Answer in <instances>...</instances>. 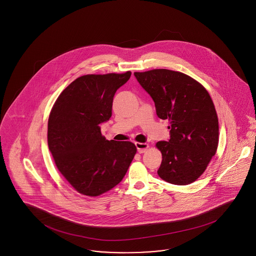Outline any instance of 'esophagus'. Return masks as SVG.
Masks as SVG:
<instances>
[{
	"label": "esophagus",
	"mask_w": 256,
	"mask_h": 256,
	"mask_svg": "<svg viewBox=\"0 0 256 256\" xmlns=\"http://www.w3.org/2000/svg\"><path fill=\"white\" fill-rule=\"evenodd\" d=\"M136 146L139 154L145 152V150H147L149 147V145L147 143H139V142H136Z\"/></svg>",
	"instance_id": "esophagus-1"
}]
</instances>
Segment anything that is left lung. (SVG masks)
Segmentation results:
<instances>
[{
    "mask_svg": "<svg viewBox=\"0 0 256 256\" xmlns=\"http://www.w3.org/2000/svg\"><path fill=\"white\" fill-rule=\"evenodd\" d=\"M134 76L152 98L158 117L170 122V139L156 144L162 154L158 176L178 186L194 182L218 144V120L209 92L179 72L160 68Z\"/></svg>",
    "mask_w": 256,
    "mask_h": 256,
    "instance_id": "8db88e82",
    "label": "left lung"
}]
</instances>
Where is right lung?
<instances>
[{
  "instance_id": "obj_1",
  "label": "right lung",
  "mask_w": 256,
  "mask_h": 256,
  "mask_svg": "<svg viewBox=\"0 0 256 256\" xmlns=\"http://www.w3.org/2000/svg\"><path fill=\"white\" fill-rule=\"evenodd\" d=\"M124 74L80 76L60 92L48 119L47 141L60 174L76 192L98 196L124 177L136 154L130 141L106 140L100 124L112 115L116 90Z\"/></svg>"
}]
</instances>
